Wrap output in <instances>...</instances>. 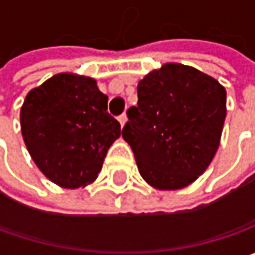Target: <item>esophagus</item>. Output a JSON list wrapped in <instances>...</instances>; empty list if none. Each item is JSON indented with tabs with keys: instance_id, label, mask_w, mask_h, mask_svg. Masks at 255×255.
I'll list each match as a JSON object with an SVG mask.
<instances>
[{
	"instance_id": "obj_1",
	"label": "esophagus",
	"mask_w": 255,
	"mask_h": 255,
	"mask_svg": "<svg viewBox=\"0 0 255 255\" xmlns=\"http://www.w3.org/2000/svg\"><path fill=\"white\" fill-rule=\"evenodd\" d=\"M126 122H128V116L123 113V115H121V116H119V123H121V126H125V123Z\"/></svg>"
}]
</instances>
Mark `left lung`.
<instances>
[{
    "instance_id": "left-lung-1",
    "label": "left lung",
    "mask_w": 255,
    "mask_h": 255,
    "mask_svg": "<svg viewBox=\"0 0 255 255\" xmlns=\"http://www.w3.org/2000/svg\"><path fill=\"white\" fill-rule=\"evenodd\" d=\"M226 89L213 76L169 62L137 84L122 137L139 173L157 190H179L199 179L219 149Z\"/></svg>"
}]
</instances>
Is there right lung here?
Listing matches in <instances>:
<instances>
[{
    "label": "right lung",
    "mask_w": 255,
    "mask_h": 255,
    "mask_svg": "<svg viewBox=\"0 0 255 255\" xmlns=\"http://www.w3.org/2000/svg\"><path fill=\"white\" fill-rule=\"evenodd\" d=\"M19 119L35 164L65 189L96 180L109 147L122 133L96 81L71 72L54 75L31 89Z\"/></svg>",
    "instance_id": "1"
}]
</instances>
